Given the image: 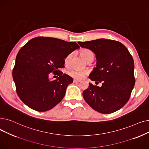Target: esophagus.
<instances>
[{
	"label": "esophagus",
	"mask_w": 149,
	"mask_h": 149,
	"mask_svg": "<svg viewBox=\"0 0 149 149\" xmlns=\"http://www.w3.org/2000/svg\"><path fill=\"white\" fill-rule=\"evenodd\" d=\"M73 82H74V83H79V82H80V80L74 79V81H73Z\"/></svg>",
	"instance_id": "34e87169"
}]
</instances>
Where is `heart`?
Masks as SVG:
<instances>
[{
  "mask_svg": "<svg viewBox=\"0 0 149 149\" xmlns=\"http://www.w3.org/2000/svg\"><path fill=\"white\" fill-rule=\"evenodd\" d=\"M81 56L84 58L85 60L88 61L91 58H93V54L92 52L88 49H83L80 52ZM72 57V54H70L65 58V65H68L70 60V58ZM68 74L76 79H82L86 75H87L88 72L86 70H79V69H71L69 70Z\"/></svg>",
  "mask_w": 149,
  "mask_h": 149,
  "instance_id": "obj_1",
  "label": "heart"
}]
</instances>
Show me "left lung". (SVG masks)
Listing matches in <instances>:
<instances>
[{"mask_svg":"<svg viewBox=\"0 0 149 149\" xmlns=\"http://www.w3.org/2000/svg\"><path fill=\"white\" fill-rule=\"evenodd\" d=\"M78 43L95 53L97 65L89 78L103 83L101 87L89 83L83 92L86 102L101 113L119 110L129 100L135 83L131 54L123 44L113 40L100 38Z\"/></svg>","mask_w":149,"mask_h":149,"instance_id":"left-lung-1","label":"left lung"}]
</instances>
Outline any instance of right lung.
I'll use <instances>...</instances> for the list:
<instances>
[{"label":"right lung","mask_w":149,"mask_h":149,"mask_svg":"<svg viewBox=\"0 0 149 149\" xmlns=\"http://www.w3.org/2000/svg\"><path fill=\"white\" fill-rule=\"evenodd\" d=\"M80 48L75 42L37 37L19 51L13 70V78L20 99L38 112L49 111L63 98L72 77L58 70L65 67V59ZM51 72L59 77L51 81Z\"/></svg>","instance_id":"obj_1"}]
</instances>
